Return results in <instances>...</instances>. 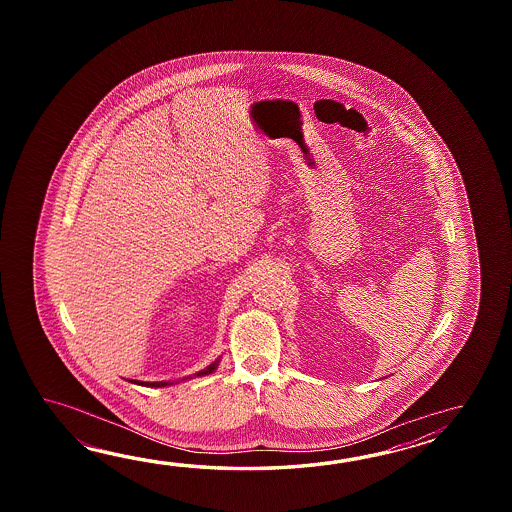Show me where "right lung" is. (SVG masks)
<instances>
[{"mask_svg": "<svg viewBox=\"0 0 512 512\" xmlns=\"http://www.w3.org/2000/svg\"><path fill=\"white\" fill-rule=\"evenodd\" d=\"M219 359L214 360L210 366H207L205 370L197 371L196 377H201V375H208V373H212V371H216L218 368ZM135 382V384H141V386H152V388H161V386H168V384H174V382H141V381H130Z\"/></svg>", "mask_w": 512, "mask_h": 512, "instance_id": "add662e5", "label": "right lung"}]
</instances>
